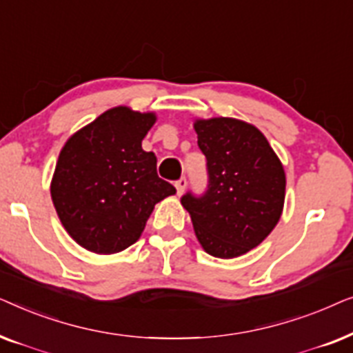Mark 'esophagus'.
Here are the masks:
<instances>
[{
    "mask_svg": "<svg viewBox=\"0 0 353 353\" xmlns=\"http://www.w3.org/2000/svg\"><path fill=\"white\" fill-rule=\"evenodd\" d=\"M175 188H176L178 196H181L183 192H185V190H186V178H180V180L175 183Z\"/></svg>",
    "mask_w": 353,
    "mask_h": 353,
    "instance_id": "34e87169",
    "label": "esophagus"
}]
</instances>
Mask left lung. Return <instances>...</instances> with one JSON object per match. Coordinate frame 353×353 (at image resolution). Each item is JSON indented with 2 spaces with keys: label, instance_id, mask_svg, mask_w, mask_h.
Here are the masks:
<instances>
[{
  "label": "left lung",
  "instance_id": "left-lung-1",
  "mask_svg": "<svg viewBox=\"0 0 353 353\" xmlns=\"http://www.w3.org/2000/svg\"><path fill=\"white\" fill-rule=\"evenodd\" d=\"M197 144L207 159L209 190L186 194L196 238L212 257L248 254L281 219L286 173L268 139L252 123L233 117L196 119Z\"/></svg>",
  "mask_w": 353,
  "mask_h": 353
}]
</instances>
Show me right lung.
Instances as JSON below:
<instances>
[{"label": "right lung", "mask_w": 353, "mask_h": 353, "mask_svg": "<svg viewBox=\"0 0 353 353\" xmlns=\"http://www.w3.org/2000/svg\"><path fill=\"white\" fill-rule=\"evenodd\" d=\"M156 112L128 105L105 110L67 139L51 180L62 226L94 254H117L137 243L154 205L176 192L157 175L154 152L141 141Z\"/></svg>", "instance_id": "obj_1"}]
</instances>
